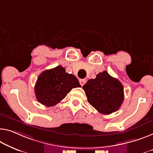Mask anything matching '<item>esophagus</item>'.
Listing matches in <instances>:
<instances>
[{
  "instance_id": "34e87169",
  "label": "esophagus",
  "mask_w": 153,
  "mask_h": 153,
  "mask_svg": "<svg viewBox=\"0 0 153 153\" xmlns=\"http://www.w3.org/2000/svg\"><path fill=\"white\" fill-rule=\"evenodd\" d=\"M86 80L85 79H79V84H80L81 86H83L84 84L86 83Z\"/></svg>"
}]
</instances>
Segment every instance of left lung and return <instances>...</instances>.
Returning a JSON list of instances; mask_svg holds the SVG:
<instances>
[{
    "label": "left lung",
    "instance_id": "1",
    "mask_svg": "<svg viewBox=\"0 0 153 153\" xmlns=\"http://www.w3.org/2000/svg\"><path fill=\"white\" fill-rule=\"evenodd\" d=\"M91 106L102 114H111L120 108L124 101V87L107 71L100 73L82 86Z\"/></svg>",
    "mask_w": 153,
    "mask_h": 153
}]
</instances>
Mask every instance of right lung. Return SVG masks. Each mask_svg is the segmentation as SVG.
<instances>
[{
    "instance_id": "obj_1",
    "label": "right lung",
    "mask_w": 153,
    "mask_h": 153,
    "mask_svg": "<svg viewBox=\"0 0 153 153\" xmlns=\"http://www.w3.org/2000/svg\"><path fill=\"white\" fill-rule=\"evenodd\" d=\"M80 86L76 76L66 73L62 66H58L45 70L38 76L35 93L40 103L49 107L62 101L73 88Z\"/></svg>"
}]
</instances>
